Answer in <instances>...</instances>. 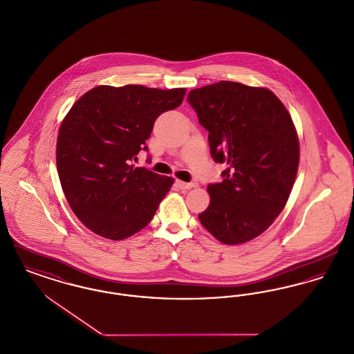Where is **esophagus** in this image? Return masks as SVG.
Here are the masks:
<instances>
[{
	"label": "esophagus",
	"mask_w": 354,
	"mask_h": 354,
	"mask_svg": "<svg viewBox=\"0 0 354 354\" xmlns=\"http://www.w3.org/2000/svg\"><path fill=\"white\" fill-rule=\"evenodd\" d=\"M176 185H178V187H179L180 189H189V188H192V187H196L195 183H185V182H182V180H178Z\"/></svg>",
	"instance_id": "1"
}]
</instances>
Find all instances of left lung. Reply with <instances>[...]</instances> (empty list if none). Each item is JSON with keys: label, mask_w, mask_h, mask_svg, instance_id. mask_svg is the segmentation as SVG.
<instances>
[{"label": "left lung", "mask_w": 354, "mask_h": 354, "mask_svg": "<svg viewBox=\"0 0 354 354\" xmlns=\"http://www.w3.org/2000/svg\"><path fill=\"white\" fill-rule=\"evenodd\" d=\"M208 131L211 155L228 167L209 185L203 227L223 244L261 235L284 209L300 162L299 136L286 106L270 88L220 81L188 93Z\"/></svg>", "instance_id": "1"}]
</instances>
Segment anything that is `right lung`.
<instances>
[{"mask_svg":"<svg viewBox=\"0 0 354 354\" xmlns=\"http://www.w3.org/2000/svg\"><path fill=\"white\" fill-rule=\"evenodd\" d=\"M185 88L97 86L75 102L57 138L65 198L91 232L123 240L151 221L174 179L133 162L147 150L155 119L182 104Z\"/></svg>","mask_w":354,"mask_h":354,"instance_id":"add662e5","label":"right lung"}]
</instances>
